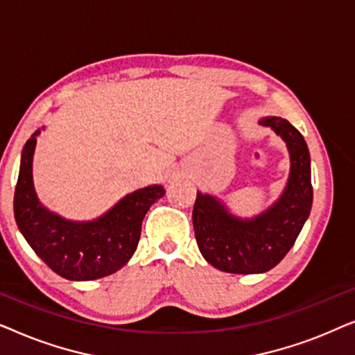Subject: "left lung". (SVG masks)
<instances>
[{
    "mask_svg": "<svg viewBox=\"0 0 355 355\" xmlns=\"http://www.w3.org/2000/svg\"><path fill=\"white\" fill-rule=\"evenodd\" d=\"M259 124L273 129L289 152V178L278 200L254 218H241L218 197L197 192L192 211L200 254L226 273H265L278 265L294 245L312 208L310 153L302 134L276 116L261 118Z\"/></svg>",
    "mask_w": 355,
    "mask_h": 355,
    "instance_id": "8db88e82",
    "label": "left lung"
}]
</instances>
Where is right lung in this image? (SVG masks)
Masks as SVG:
<instances>
[{
	"label": "right lung",
	"mask_w": 355,
	"mask_h": 355,
	"mask_svg": "<svg viewBox=\"0 0 355 355\" xmlns=\"http://www.w3.org/2000/svg\"><path fill=\"white\" fill-rule=\"evenodd\" d=\"M37 135L40 129L24 145L14 192L19 231L33 252L62 278L92 281L116 273L134 255L144 218L164 196V187L153 184L130 192L95 220H67L48 210L37 197L32 176Z\"/></svg>",
	"instance_id": "add662e5"
}]
</instances>
